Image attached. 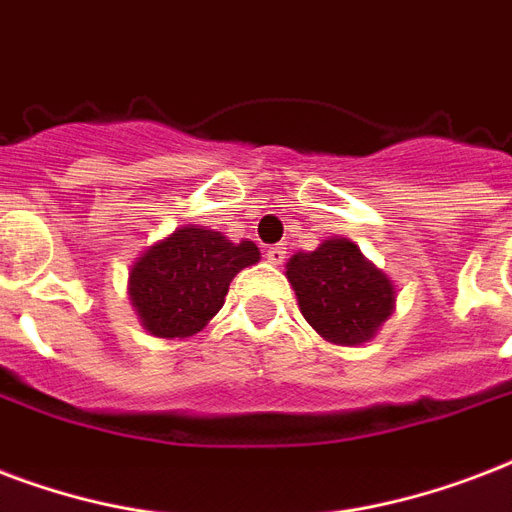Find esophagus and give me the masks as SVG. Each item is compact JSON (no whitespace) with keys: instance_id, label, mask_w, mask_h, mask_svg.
Masks as SVG:
<instances>
[{"instance_id":"1","label":"esophagus","mask_w":512,"mask_h":512,"mask_svg":"<svg viewBox=\"0 0 512 512\" xmlns=\"http://www.w3.org/2000/svg\"><path fill=\"white\" fill-rule=\"evenodd\" d=\"M264 256H267L269 264H283L285 248L283 245H272V248H267V253H264Z\"/></svg>"}]
</instances>
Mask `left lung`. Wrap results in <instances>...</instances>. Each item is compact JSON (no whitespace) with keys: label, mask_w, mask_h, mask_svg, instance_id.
<instances>
[{"label":"left lung","mask_w":512,"mask_h":512,"mask_svg":"<svg viewBox=\"0 0 512 512\" xmlns=\"http://www.w3.org/2000/svg\"><path fill=\"white\" fill-rule=\"evenodd\" d=\"M285 277L301 315L323 339L342 347L374 339L395 310V288L347 237H331L310 253H293Z\"/></svg>","instance_id":"8db88e82"}]
</instances>
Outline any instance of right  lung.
I'll list each match as a JSON object with an SVG mask.
<instances>
[{
	"label": "right lung",
	"instance_id": "obj_1",
	"mask_svg": "<svg viewBox=\"0 0 512 512\" xmlns=\"http://www.w3.org/2000/svg\"><path fill=\"white\" fill-rule=\"evenodd\" d=\"M259 259L251 240L229 243L213 229H176L130 269L128 293L141 326L160 339L194 336L224 307L232 277Z\"/></svg>",
	"mask_w": 512,
	"mask_h": 512
}]
</instances>
